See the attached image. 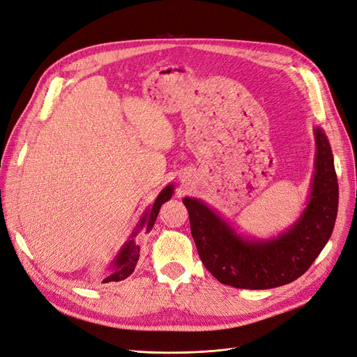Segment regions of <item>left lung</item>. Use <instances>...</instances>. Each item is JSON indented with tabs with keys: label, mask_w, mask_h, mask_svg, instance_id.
<instances>
[{
	"label": "left lung",
	"mask_w": 357,
	"mask_h": 357,
	"mask_svg": "<svg viewBox=\"0 0 357 357\" xmlns=\"http://www.w3.org/2000/svg\"><path fill=\"white\" fill-rule=\"evenodd\" d=\"M317 158L311 201L298 223L273 241H244L198 199L185 198L190 232L204 266L220 283L273 289L304 274L329 241L338 213V178L326 135L316 131Z\"/></svg>",
	"instance_id": "8db88e82"
}]
</instances>
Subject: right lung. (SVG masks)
<instances>
[{
	"mask_svg": "<svg viewBox=\"0 0 357 357\" xmlns=\"http://www.w3.org/2000/svg\"><path fill=\"white\" fill-rule=\"evenodd\" d=\"M172 195V186H167L164 190H162L159 193V197L156 198L155 204L152 210H150L147 214L143 215L142 222H139V226L138 229H142L143 226H146L147 231H150L153 228L155 225V220L158 218V213H159V208L160 205L167 202ZM137 229V231H138ZM137 234V232H135ZM135 234L132 236H135ZM138 257H139V245L137 244L135 238L129 240L123 248L121 250V253L117 255L116 261H114V266H113V271L109 277H105L102 280V283H110V282H121V280H125L126 277L131 275L134 273V269L137 266V262H138Z\"/></svg>",
	"mask_w": 357,
	"mask_h": 357,
	"instance_id": "right-lung-1",
	"label": "right lung"
}]
</instances>
